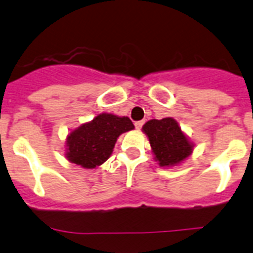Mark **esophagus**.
<instances>
[{"mask_svg":"<svg viewBox=\"0 0 253 253\" xmlns=\"http://www.w3.org/2000/svg\"><path fill=\"white\" fill-rule=\"evenodd\" d=\"M143 124H144V122H135V128L138 129V130H140V129H142V126H143Z\"/></svg>","mask_w":253,"mask_h":253,"instance_id":"34e87169","label":"esophagus"}]
</instances>
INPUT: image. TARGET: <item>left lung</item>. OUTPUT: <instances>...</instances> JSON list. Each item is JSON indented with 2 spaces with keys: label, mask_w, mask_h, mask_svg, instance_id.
Here are the masks:
<instances>
[{
  "label": "left lung",
  "mask_w": 253,
  "mask_h": 253,
  "mask_svg": "<svg viewBox=\"0 0 253 253\" xmlns=\"http://www.w3.org/2000/svg\"><path fill=\"white\" fill-rule=\"evenodd\" d=\"M142 129L148 137L154 160L161 167L178 166L193 153L194 143L173 118L152 119Z\"/></svg>",
  "instance_id": "8db88e82"
}]
</instances>
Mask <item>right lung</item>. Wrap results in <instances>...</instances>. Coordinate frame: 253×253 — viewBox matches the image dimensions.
Returning a JSON list of instances; mask_svg holds the SVG:
<instances>
[{
	"mask_svg": "<svg viewBox=\"0 0 253 253\" xmlns=\"http://www.w3.org/2000/svg\"><path fill=\"white\" fill-rule=\"evenodd\" d=\"M133 129L128 116L99 114L67 135L66 158L84 169H96L110 157L120 134Z\"/></svg>",
	"mask_w": 253,
	"mask_h": 253,
	"instance_id": "1",
	"label": "right lung"
}]
</instances>
